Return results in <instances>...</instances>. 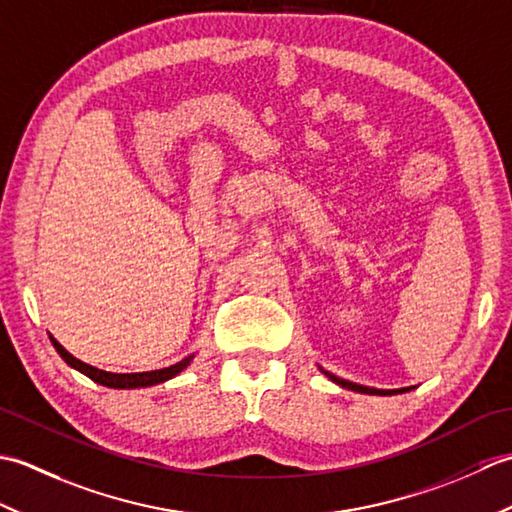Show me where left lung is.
Returning <instances> with one entry per match:
<instances>
[{"label": "left lung", "mask_w": 512, "mask_h": 512, "mask_svg": "<svg viewBox=\"0 0 512 512\" xmlns=\"http://www.w3.org/2000/svg\"><path fill=\"white\" fill-rule=\"evenodd\" d=\"M321 372L328 376L332 383H336V385H341V387H345V389H352V391H358V394H369V396H394V394H402V391H409L411 387H402V389H374V387H363V385H356V383H350V380H345V378H339V376H334V374H330V372H325V369H321Z\"/></svg>", "instance_id": "left-lung-1"}]
</instances>
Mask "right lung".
Returning <instances> with one entry per match:
<instances>
[{"mask_svg": "<svg viewBox=\"0 0 512 512\" xmlns=\"http://www.w3.org/2000/svg\"><path fill=\"white\" fill-rule=\"evenodd\" d=\"M50 341L54 345V350L61 354V358L65 363H68L76 372L85 374L88 378H92L94 383H99L103 387H112V389H138V387H151V385H158V383H165V380L178 376L184 367H189V363L193 361V354L182 358L180 363L176 365H169V367H162V369H154V372H138V374H112V372H105V369L99 367H92L88 363L79 361V358H74L65 347L50 336Z\"/></svg>", "mask_w": 512, "mask_h": 512, "instance_id": "right-lung-1", "label": "right lung"}]
</instances>
